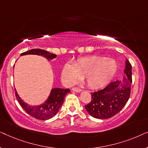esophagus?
Here are the masks:
<instances>
[{"label": "esophagus", "instance_id": "1", "mask_svg": "<svg viewBox=\"0 0 148 148\" xmlns=\"http://www.w3.org/2000/svg\"><path fill=\"white\" fill-rule=\"evenodd\" d=\"M73 91H74V92H82V89L79 88H73L72 89Z\"/></svg>", "mask_w": 148, "mask_h": 148}]
</instances>
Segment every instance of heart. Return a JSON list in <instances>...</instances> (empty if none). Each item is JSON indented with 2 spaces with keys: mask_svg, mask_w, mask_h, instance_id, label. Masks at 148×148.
Returning <instances> with one entry per match:
<instances>
[{
  "mask_svg": "<svg viewBox=\"0 0 148 148\" xmlns=\"http://www.w3.org/2000/svg\"><path fill=\"white\" fill-rule=\"evenodd\" d=\"M117 70L114 59L90 56L78 58L73 64L67 62L62 71V78L65 84L73 85L84 77L92 89L103 87L111 80Z\"/></svg>",
  "mask_w": 148,
  "mask_h": 148,
  "instance_id": "1",
  "label": "heart"
}]
</instances>
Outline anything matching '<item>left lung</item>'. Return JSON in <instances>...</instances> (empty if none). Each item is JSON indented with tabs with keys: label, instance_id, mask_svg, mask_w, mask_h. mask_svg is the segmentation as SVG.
<instances>
[{
	"label": "left lung",
	"instance_id": "1",
	"mask_svg": "<svg viewBox=\"0 0 148 148\" xmlns=\"http://www.w3.org/2000/svg\"><path fill=\"white\" fill-rule=\"evenodd\" d=\"M125 76L121 79L111 82L106 88L92 93V100L85 106L91 116L96 119H106L114 116L127 104L131 94L132 83V66L125 60Z\"/></svg>",
	"mask_w": 148,
	"mask_h": 148
}]
</instances>
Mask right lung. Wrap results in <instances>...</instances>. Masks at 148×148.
<instances>
[{
    "label": "right lung",
    "instance_id": "right-lung-1",
    "mask_svg": "<svg viewBox=\"0 0 148 148\" xmlns=\"http://www.w3.org/2000/svg\"><path fill=\"white\" fill-rule=\"evenodd\" d=\"M27 54H36L46 58L48 60H52L56 57L54 54L50 53L42 49H32L26 51L21 54V56ZM71 92L69 89H62L55 88L52 89L50 94L45 102L40 105L32 106L25 103L18 95L15 90V96L18 102L27 114L34 118L39 120H48L57 114L59 109L63 104L64 97Z\"/></svg>",
    "mask_w": 148,
    "mask_h": 148
}]
</instances>
